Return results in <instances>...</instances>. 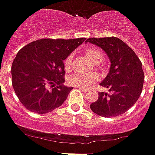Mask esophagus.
<instances>
[{"label": "esophagus", "instance_id": "34e87169", "mask_svg": "<svg viewBox=\"0 0 155 155\" xmlns=\"http://www.w3.org/2000/svg\"><path fill=\"white\" fill-rule=\"evenodd\" d=\"M78 88H80V89H81V90L82 91L83 93H87V92H88L87 89H85V88H81V87H78Z\"/></svg>", "mask_w": 155, "mask_h": 155}]
</instances>
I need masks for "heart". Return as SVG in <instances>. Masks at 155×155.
I'll return each instance as SVG.
<instances>
[{"label": "heart", "mask_w": 155, "mask_h": 155, "mask_svg": "<svg viewBox=\"0 0 155 155\" xmlns=\"http://www.w3.org/2000/svg\"><path fill=\"white\" fill-rule=\"evenodd\" d=\"M85 56L90 59L91 61L94 64L100 63L104 59V53L102 51L99 49L98 47L95 46H90L87 48L84 51ZM64 67L67 71L71 70L73 67V55L70 54L66 57L64 60ZM100 80V76L98 74H73L72 76L68 78V84L74 86V87H78L81 88H90L93 87L95 83H97Z\"/></svg>", "instance_id": "obj_1"}]
</instances>
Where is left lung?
Instances as JSON below:
<instances>
[{
    "mask_svg": "<svg viewBox=\"0 0 155 155\" xmlns=\"http://www.w3.org/2000/svg\"><path fill=\"white\" fill-rule=\"evenodd\" d=\"M86 42L104 50L110 61L109 73L100 83L108 93L99 92V99L90 104V108L104 117L124 114L141 94L144 81L141 61L130 47L116 37L91 38Z\"/></svg>",
    "mask_w": 155,
    "mask_h": 155,
    "instance_id": "left-lung-1",
    "label": "left lung"
}]
</instances>
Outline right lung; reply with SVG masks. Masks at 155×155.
<instances>
[{
    "mask_svg": "<svg viewBox=\"0 0 155 155\" xmlns=\"http://www.w3.org/2000/svg\"><path fill=\"white\" fill-rule=\"evenodd\" d=\"M85 39L42 38L19 50L12 64V84L26 109L45 114L66 100L72 87L63 85V61Z\"/></svg>",
    "mask_w": 155,
    "mask_h": 155,
    "instance_id": "right-lung-1",
    "label": "right lung"
}]
</instances>
